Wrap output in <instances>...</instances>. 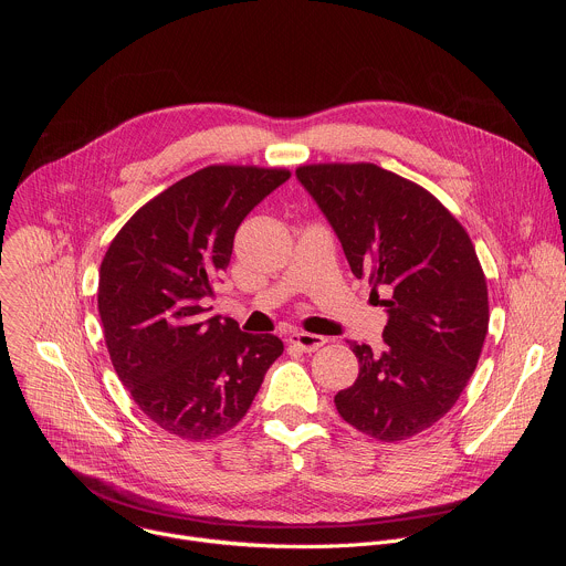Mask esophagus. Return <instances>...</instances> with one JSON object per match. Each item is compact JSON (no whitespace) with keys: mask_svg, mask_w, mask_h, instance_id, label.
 Returning <instances> with one entry per match:
<instances>
[{"mask_svg":"<svg viewBox=\"0 0 566 566\" xmlns=\"http://www.w3.org/2000/svg\"><path fill=\"white\" fill-rule=\"evenodd\" d=\"M286 340H289V345H293V347H297L300 352H306V354L319 349L322 345L327 343V338L315 336V334H306V332H293V334H289Z\"/></svg>","mask_w":566,"mask_h":566,"instance_id":"1","label":"esophagus"}]
</instances>
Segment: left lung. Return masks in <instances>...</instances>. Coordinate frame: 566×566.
<instances>
[{
  "instance_id": "8db88e82",
  "label": "left lung",
  "mask_w": 566,
  "mask_h": 566,
  "mask_svg": "<svg viewBox=\"0 0 566 566\" xmlns=\"http://www.w3.org/2000/svg\"><path fill=\"white\" fill-rule=\"evenodd\" d=\"M295 175L389 315L382 352L352 343L360 369L336 410L376 441H406L452 410L479 363L486 275L465 228L419 184L374 164H311Z\"/></svg>"
}]
</instances>
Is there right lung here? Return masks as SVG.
I'll return each instance as SVG.
<instances>
[{
	"label": "right lung",
	"mask_w": 566,
	"mask_h": 566,
	"mask_svg": "<svg viewBox=\"0 0 566 566\" xmlns=\"http://www.w3.org/2000/svg\"><path fill=\"white\" fill-rule=\"evenodd\" d=\"M291 172L208 166L140 206L101 264L98 311L120 382L140 412L186 441L232 430L284 345L203 313L244 217Z\"/></svg>",
	"instance_id": "obj_1"
}]
</instances>
